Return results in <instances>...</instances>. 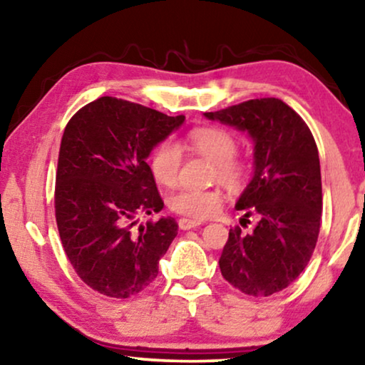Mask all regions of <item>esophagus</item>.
<instances>
[{"label": "esophagus", "instance_id": "obj_1", "mask_svg": "<svg viewBox=\"0 0 365 365\" xmlns=\"http://www.w3.org/2000/svg\"><path fill=\"white\" fill-rule=\"evenodd\" d=\"M179 229H182V231H187V229H194V227H197V226H201V221H192V219H186V217H182V219H179Z\"/></svg>", "mask_w": 365, "mask_h": 365}]
</instances>
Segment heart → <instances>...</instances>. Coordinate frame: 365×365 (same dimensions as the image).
Segmentation results:
<instances>
[{"label":"heart","instance_id":"1","mask_svg":"<svg viewBox=\"0 0 365 365\" xmlns=\"http://www.w3.org/2000/svg\"><path fill=\"white\" fill-rule=\"evenodd\" d=\"M189 151L214 163V178L224 186L237 189L246 179V164L236 158L237 143L232 134L221 128H199L189 133L184 144ZM182 164L181 148L173 141H164L154 148L149 158V169L153 178L161 186H176ZM222 202L217 191H179L169 199V207L186 217L204 219L219 211Z\"/></svg>","mask_w":365,"mask_h":365}]
</instances>
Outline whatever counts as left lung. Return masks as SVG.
Instances as JSON below:
<instances>
[{
  "label": "left lung",
  "mask_w": 365,
  "mask_h": 365,
  "mask_svg": "<svg viewBox=\"0 0 365 365\" xmlns=\"http://www.w3.org/2000/svg\"><path fill=\"white\" fill-rule=\"evenodd\" d=\"M204 118L246 133L254 144L252 178L236 209L259 221L249 234L229 231L219 259L222 277L249 296H272L301 276L317 242L322 182L316 141L277 98L251 99Z\"/></svg>",
  "instance_id": "1"
}]
</instances>
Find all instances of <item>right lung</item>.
Masks as SVG:
<instances>
[{
	"label": "right lung",
	"mask_w": 365,
	"mask_h": 365,
	"mask_svg": "<svg viewBox=\"0 0 365 365\" xmlns=\"http://www.w3.org/2000/svg\"><path fill=\"white\" fill-rule=\"evenodd\" d=\"M184 119L103 96L64 129L54 191L59 237L78 276L103 296L146 289L176 237L171 216L133 227L139 214L164 207L146 159Z\"/></svg>",
	"instance_id": "obj_1"
}]
</instances>
